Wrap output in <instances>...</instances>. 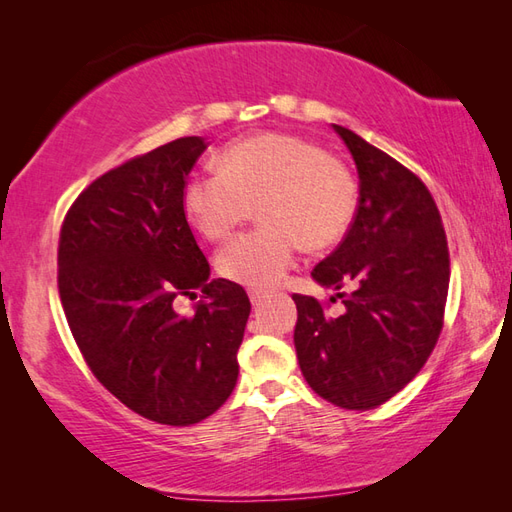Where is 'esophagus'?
Listing matches in <instances>:
<instances>
[{
    "instance_id": "1",
    "label": "esophagus",
    "mask_w": 512,
    "mask_h": 512,
    "mask_svg": "<svg viewBox=\"0 0 512 512\" xmlns=\"http://www.w3.org/2000/svg\"><path fill=\"white\" fill-rule=\"evenodd\" d=\"M248 297L253 303H259V301H264L268 297V292L266 290H248Z\"/></svg>"
}]
</instances>
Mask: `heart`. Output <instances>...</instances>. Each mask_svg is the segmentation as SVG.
<instances>
[{
  "instance_id": "b5f03b06",
  "label": "heart",
  "mask_w": 512,
  "mask_h": 512,
  "mask_svg": "<svg viewBox=\"0 0 512 512\" xmlns=\"http://www.w3.org/2000/svg\"><path fill=\"white\" fill-rule=\"evenodd\" d=\"M222 169L189 176L182 204L211 239L231 235L259 204L262 228L235 237L215 257L217 270L250 288H273L303 248L339 244L358 206V180L345 160L286 134L239 140L222 151Z\"/></svg>"
}]
</instances>
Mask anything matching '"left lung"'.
Returning <instances> with one entry per match:
<instances>
[{
    "mask_svg": "<svg viewBox=\"0 0 512 512\" xmlns=\"http://www.w3.org/2000/svg\"><path fill=\"white\" fill-rule=\"evenodd\" d=\"M334 132L356 162L358 206L343 242L312 277L339 290L345 310L328 317V303L292 295L295 347L321 398L365 411L396 396L427 363L444 325L451 264L424 182L352 129L334 125Z\"/></svg>",
    "mask_w": 512,
    "mask_h": 512,
    "instance_id": "1",
    "label": "left lung"
}]
</instances>
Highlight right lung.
I'll list each match as a JSON object with an SVG mask.
<instances>
[{
	"label": "right lung",
	"mask_w": 512,
	"mask_h": 512,
	"mask_svg": "<svg viewBox=\"0 0 512 512\" xmlns=\"http://www.w3.org/2000/svg\"><path fill=\"white\" fill-rule=\"evenodd\" d=\"M200 136L129 158L85 187L63 217L59 297L99 383L138 416L187 427L220 409L237 383L250 314L246 290L209 279L182 191ZM205 301L182 318L178 296Z\"/></svg>",
	"instance_id": "1"
}]
</instances>
